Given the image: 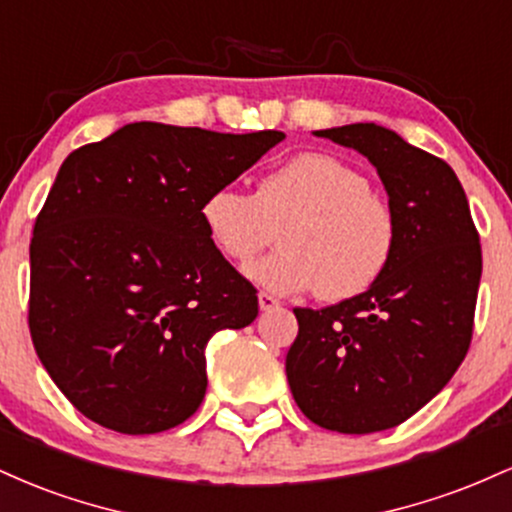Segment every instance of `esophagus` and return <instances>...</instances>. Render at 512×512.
Masks as SVG:
<instances>
[{
    "label": "esophagus",
    "instance_id": "34e87169",
    "mask_svg": "<svg viewBox=\"0 0 512 512\" xmlns=\"http://www.w3.org/2000/svg\"><path fill=\"white\" fill-rule=\"evenodd\" d=\"M257 301H260V310L279 308V301H276L274 296H269V293H260V296H257Z\"/></svg>",
    "mask_w": 512,
    "mask_h": 512
}]
</instances>
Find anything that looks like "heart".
Masks as SVG:
<instances>
[{
  "label": "heart",
  "instance_id": "b5f03b06",
  "mask_svg": "<svg viewBox=\"0 0 512 512\" xmlns=\"http://www.w3.org/2000/svg\"><path fill=\"white\" fill-rule=\"evenodd\" d=\"M204 233L243 267L272 243L281 250L248 269L276 296L313 291L325 301L366 293L390 267L397 221L361 170L320 151L298 154L267 173L255 195L236 185L211 190L199 204Z\"/></svg>",
  "mask_w": 512,
  "mask_h": 512
}]
</instances>
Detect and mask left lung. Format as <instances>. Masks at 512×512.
<instances>
[{
  "mask_svg": "<svg viewBox=\"0 0 512 512\" xmlns=\"http://www.w3.org/2000/svg\"><path fill=\"white\" fill-rule=\"evenodd\" d=\"M315 134L373 163L397 221L390 267L366 293L322 310L293 308V399L313 424L361 436L407 421L460 368L472 342L481 245L443 158L373 122Z\"/></svg>",
  "mask_w": 512,
  "mask_h": 512,
  "instance_id": "left-lung-1",
  "label": "left lung"
}]
</instances>
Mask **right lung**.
Segmentation results:
<instances>
[{
  "instance_id": "obj_1",
  "label": "right lung",
  "mask_w": 512,
  "mask_h": 512,
  "mask_svg": "<svg viewBox=\"0 0 512 512\" xmlns=\"http://www.w3.org/2000/svg\"><path fill=\"white\" fill-rule=\"evenodd\" d=\"M284 137L132 122L64 158L33 228L28 327L86 419L144 436L199 409L209 339L257 317L199 204Z\"/></svg>"
}]
</instances>
